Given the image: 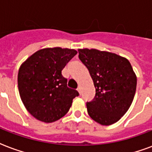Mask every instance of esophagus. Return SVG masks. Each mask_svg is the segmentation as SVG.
<instances>
[{
    "label": "esophagus",
    "mask_w": 152,
    "mask_h": 152,
    "mask_svg": "<svg viewBox=\"0 0 152 152\" xmlns=\"http://www.w3.org/2000/svg\"><path fill=\"white\" fill-rule=\"evenodd\" d=\"M77 91H78V92L80 93V94H81V87L79 86L78 88H77Z\"/></svg>",
    "instance_id": "esophagus-1"
}]
</instances>
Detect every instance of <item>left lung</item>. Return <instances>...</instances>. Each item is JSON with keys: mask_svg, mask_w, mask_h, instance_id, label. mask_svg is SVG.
Returning <instances> with one entry per match:
<instances>
[{"mask_svg": "<svg viewBox=\"0 0 152 152\" xmlns=\"http://www.w3.org/2000/svg\"><path fill=\"white\" fill-rule=\"evenodd\" d=\"M78 52L96 88L93 100L86 104L89 116L99 124H113L132 103L137 84L135 72L127 59L115 53L95 48Z\"/></svg>", "mask_w": 152, "mask_h": 152, "instance_id": "obj_1", "label": "left lung"}]
</instances>
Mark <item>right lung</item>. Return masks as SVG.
<instances>
[{"mask_svg":"<svg viewBox=\"0 0 152 152\" xmlns=\"http://www.w3.org/2000/svg\"><path fill=\"white\" fill-rule=\"evenodd\" d=\"M75 49L46 48L30 56L19 68L17 83L23 104L37 120L53 123L68 112L78 91L67 86L61 71Z\"/></svg>","mask_w":152,"mask_h":152,"instance_id":"1","label":"right lung"}]
</instances>
